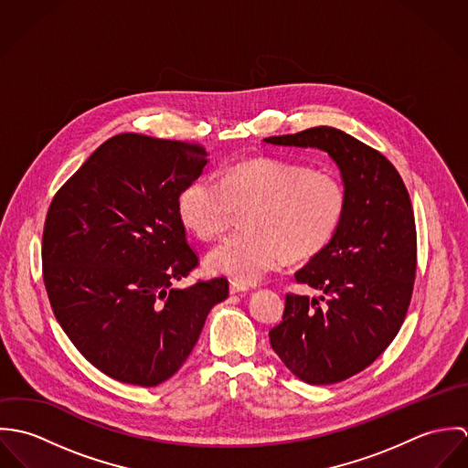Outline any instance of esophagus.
Wrapping results in <instances>:
<instances>
[{
    "mask_svg": "<svg viewBox=\"0 0 468 468\" xmlns=\"http://www.w3.org/2000/svg\"><path fill=\"white\" fill-rule=\"evenodd\" d=\"M249 290V286L247 284H239V282H230V286H229V292L234 295V293H243V292H247Z\"/></svg>",
    "mask_w": 468,
    "mask_h": 468,
    "instance_id": "obj_1",
    "label": "esophagus"
}]
</instances>
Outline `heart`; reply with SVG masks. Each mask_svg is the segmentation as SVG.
<instances>
[{
	"mask_svg": "<svg viewBox=\"0 0 468 468\" xmlns=\"http://www.w3.org/2000/svg\"><path fill=\"white\" fill-rule=\"evenodd\" d=\"M347 208L344 180L279 158H250L227 165L218 180L200 176L176 201L178 218L203 241L221 236L245 210V229L207 256V268L239 284L260 281L288 261H304L334 241Z\"/></svg>",
	"mask_w": 468,
	"mask_h": 468,
	"instance_id": "heart-1",
	"label": "heart"
}]
</instances>
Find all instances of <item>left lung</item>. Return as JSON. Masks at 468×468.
Returning <instances> with one entry per match:
<instances>
[{
    "label": "left lung",
    "mask_w": 468,
    "mask_h": 468,
    "mask_svg": "<svg viewBox=\"0 0 468 468\" xmlns=\"http://www.w3.org/2000/svg\"><path fill=\"white\" fill-rule=\"evenodd\" d=\"M265 142L326 151L347 189L334 241L295 271L297 282L323 295L286 293L282 321L268 334L295 377L336 384L371 366L400 332L416 277L410 198L380 151L340 130L319 126Z\"/></svg>",
    "instance_id": "8db88e82"
}]
</instances>
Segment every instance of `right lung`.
Here are the masks:
<instances>
[{
    "label": "right lung",
    "instance_id": "add662e5",
    "mask_svg": "<svg viewBox=\"0 0 468 468\" xmlns=\"http://www.w3.org/2000/svg\"><path fill=\"white\" fill-rule=\"evenodd\" d=\"M205 164L195 142L115 134L48 207L41 258L54 315L80 355L119 382L171 378L210 308L229 297L223 277L173 288L200 265L176 201Z\"/></svg>",
    "mask_w": 468,
    "mask_h": 468
}]
</instances>
